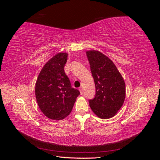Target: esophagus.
<instances>
[{"mask_svg": "<svg viewBox=\"0 0 160 160\" xmlns=\"http://www.w3.org/2000/svg\"><path fill=\"white\" fill-rule=\"evenodd\" d=\"M79 91H80L81 95H83V88H82L81 87V88H79Z\"/></svg>", "mask_w": 160, "mask_h": 160, "instance_id": "obj_1", "label": "esophagus"}]
</instances>
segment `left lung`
I'll use <instances>...</instances> for the list:
<instances>
[{
	"instance_id": "8db88e82",
	"label": "left lung",
	"mask_w": 160,
	"mask_h": 160,
	"mask_svg": "<svg viewBox=\"0 0 160 160\" xmlns=\"http://www.w3.org/2000/svg\"><path fill=\"white\" fill-rule=\"evenodd\" d=\"M86 54L96 89L95 98L89 101V106L99 118H111L125 101L124 80L113 61L102 52L93 50L87 51Z\"/></svg>"
}]
</instances>
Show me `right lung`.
Masks as SVG:
<instances>
[{
	"instance_id": "1",
	"label": "right lung",
	"mask_w": 160,
	"mask_h": 160,
	"mask_svg": "<svg viewBox=\"0 0 160 160\" xmlns=\"http://www.w3.org/2000/svg\"><path fill=\"white\" fill-rule=\"evenodd\" d=\"M67 53L59 52L46 62L35 84V96L38 107L48 118L61 120L69 115L79 90L71 88L64 67Z\"/></svg>"
}]
</instances>
